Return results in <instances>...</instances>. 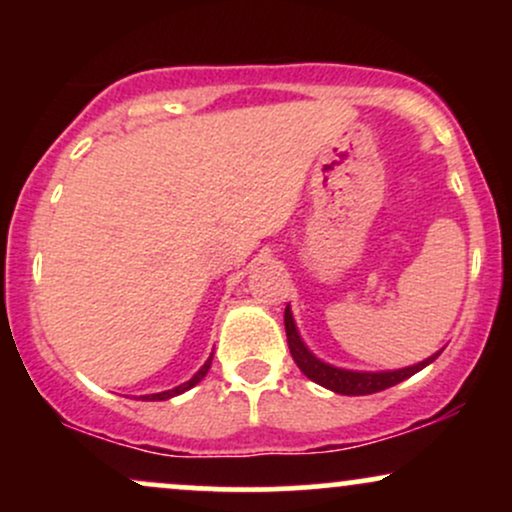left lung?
I'll return each mask as SVG.
<instances>
[{"instance_id":"left-lung-1","label":"left lung","mask_w":512,"mask_h":512,"mask_svg":"<svg viewBox=\"0 0 512 512\" xmlns=\"http://www.w3.org/2000/svg\"><path fill=\"white\" fill-rule=\"evenodd\" d=\"M284 325H286V339H289V349L296 366L303 370L305 378H310L313 383L327 387V390L337 392V395H349V397H361V395H373V392L387 390V387L402 383V380L411 378L414 373L424 370L428 363H433L440 356L436 351L433 356L424 358V361L414 363L407 368H395V370H351V368H339L332 363L317 358L313 351L308 349V344L303 342L301 332H298L296 320H293L291 305H286L284 310Z\"/></svg>"}]
</instances>
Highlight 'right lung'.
I'll use <instances>...</instances> for the list:
<instances>
[{
	"label": "right lung",
	"instance_id": "obj_1",
	"mask_svg": "<svg viewBox=\"0 0 512 512\" xmlns=\"http://www.w3.org/2000/svg\"><path fill=\"white\" fill-rule=\"evenodd\" d=\"M211 358H214V354H211L207 361H204V366L197 370L195 375H192L190 380H187V383H182V385H178V387H173V390H163V392H154V395H142L139 399H144V402H166V399H170V397H178V395H182V392H187L190 390V387H195L199 380L204 378V375L209 373V368H211Z\"/></svg>",
	"mask_w": 512,
	"mask_h": 512
}]
</instances>
